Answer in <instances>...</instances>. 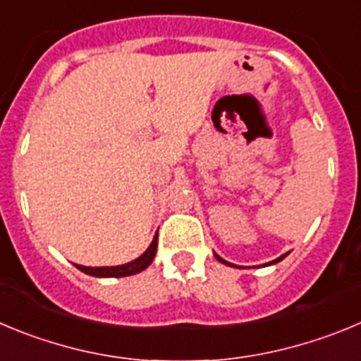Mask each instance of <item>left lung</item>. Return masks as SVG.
<instances>
[{
	"label": "left lung",
	"instance_id": "1",
	"mask_svg": "<svg viewBox=\"0 0 361 361\" xmlns=\"http://www.w3.org/2000/svg\"><path fill=\"white\" fill-rule=\"evenodd\" d=\"M214 256H216V254H214ZM284 257H286V254H284V256H281V257H277V259H276V261H270V263H277V261L284 259ZM216 259H218V261H221V263H226V264H231V263H227V261H226V259H221V257H220V256H216ZM231 267H233V264H231Z\"/></svg>",
	"mask_w": 361,
	"mask_h": 361
}]
</instances>
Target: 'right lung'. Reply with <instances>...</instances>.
I'll return each mask as SVG.
<instances>
[{"mask_svg":"<svg viewBox=\"0 0 361 361\" xmlns=\"http://www.w3.org/2000/svg\"><path fill=\"white\" fill-rule=\"evenodd\" d=\"M155 252H157V234H155L154 241L150 243L147 252H145L143 256L137 257V259L130 261V263L120 264V267H100V269H91V267H82V264H77V269L82 270L84 274H87V276H94V277H127L147 269L148 264L154 261Z\"/></svg>","mask_w":361,"mask_h":361,"instance_id":"obj_1","label":"right lung"}]
</instances>
